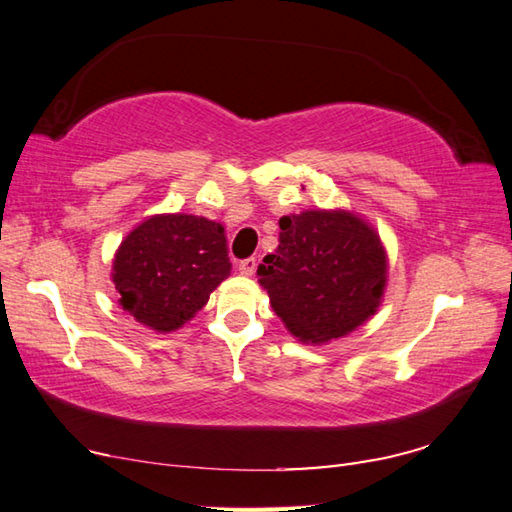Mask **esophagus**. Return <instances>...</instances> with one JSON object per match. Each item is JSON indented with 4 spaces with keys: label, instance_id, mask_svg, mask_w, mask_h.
<instances>
[{
    "label": "esophagus",
    "instance_id": "obj_1",
    "mask_svg": "<svg viewBox=\"0 0 512 512\" xmlns=\"http://www.w3.org/2000/svg\"><path fill=\"white\" fill-rule=\"evenodd\" d=\"M255 268H257L255 257H246V259H242V262H239V273H242V275H253Z\"/></svg>",
    "mask_w": 512,
    "mask_h": 512
}]
</instances>
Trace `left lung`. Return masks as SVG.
<instances>
[{
    "mask_svg": "<svg viewBox=\"0 0 512 512\" xmlns=\"http://www.w3.org/2000/svg\"><path fill=\"white\" fill-rule=\"evenodd\" d=\"M279 228V246L257 275L299 341L339 339L372 317L387 275L372 226L345 211H303L281 217Z\"/></svg>",
    "mask_w": 512,
    "mask_h": 512,
    "instance_id": "obj_1",
    "label": "left lung"
}]
</instances>
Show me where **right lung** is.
Segmentation results:
<instances>
[{"label": "right lung", "mask_w": 512, "mask_h": 512, "mask_svg": "<svg viewBox=\"0 0 512 512\" xmlns=\"http://www.w3.org/2000/svg\"><path fill=\"white\" fill-rule=\"evenodd\" d=\"M231 275L222 224L195 215H154L129 233L114 259L121 306L149 325L171 332L202 310Z\"/></svg>", "instance_id": "right-lung-1"}]
</instances>
